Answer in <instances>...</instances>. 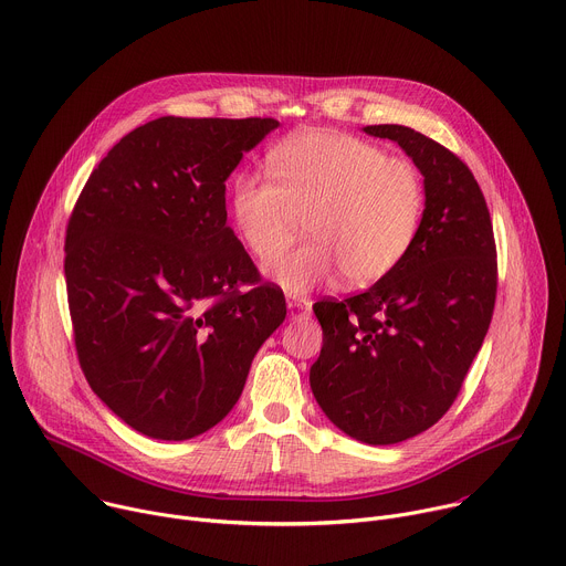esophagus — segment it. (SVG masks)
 Wrapping results in <instances>:
<instances>
[{
  "mask_svg": "<svg viewBox=\"0 0 566 566\" xmlns=\"http://www.w3.org/2000/svg\"><path fill=\"white\" fill-rule=\"evenodd\" d=\"M286 304H289V308H293L295 311V319L297 317H304V315H308L311 313V302L306 300V297H302V295H289V300H286Z\"/></svg>",
  "mask_w": 566,
  "mask_h": 566,
  "instance_id": "34e87169",
  "label": "esophagus"
}]
</instances>
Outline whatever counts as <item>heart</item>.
<instances>
[{"instance_id": "heart-1", "label": "heart", "mask_w": 566, "mask_h": 566, "mask_svg": "<svg viewBox=\"0 0 566 566\" xmlns=\"http://www.w3.org/2000/svg\"><path fill=\"white\" fill-rule=\"evenodd\" d=\"M269 172L234 177L230 214L260 262L281 255L307 219L312 241L269 269L289 293H308L338 273L349 286H369L410 253L426 212L415 160L345 132L306 129L271 149Z\"/></svg>"}]
</instances>
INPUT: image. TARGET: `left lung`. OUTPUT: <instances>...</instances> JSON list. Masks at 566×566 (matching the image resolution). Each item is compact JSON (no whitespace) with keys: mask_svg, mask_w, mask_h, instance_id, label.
Segmentation results:
<instances>
[{"mask_svg":"<svg viewBox=\"0 0 566 566\" xmlns=\"http://www.w3.org/2000/svg\"><path fill=\"white\" fill-rule=\"evenodd\" d=\"M398 143L426 181L410 253L367 291L313 304L317 406L345 434L389 446L432 428L454 402L491 327L497 249L491 212L463 160L402 125H367Z\"/></svg>","mask_w":566,"mask_h":566,"instance_id":"8db88e82","label":"left lung"}]
</instances>
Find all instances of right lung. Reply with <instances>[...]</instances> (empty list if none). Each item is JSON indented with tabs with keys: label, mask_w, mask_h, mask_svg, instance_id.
<instances>
[{
	"label": "right lung",
	"mask_w": 566,
	"mask_h": 566,
	"mask_svg": "<svg viewBox=\"0 0 566 566\" xmlns=\"http://www.w3.org/2000/svg\"><path fill=\"white\" fill-rule=\"evenodd\" d=\"M277 125L149 120L107 151L73 206L64 277L77 360L145 437L214 428L286 317L284 293L226 226V179Z\"/></svg>",
	"instance_id": "add662e5"
}]
</instances>
